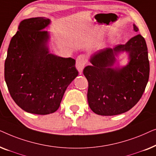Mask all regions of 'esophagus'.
Returning <instances> with one entry per match:
<instances>
[{
	"instance_id": "34e87169",
	"label": "esophagus",
	"mask_w": 156,
	"mask_h": 156,
	"mask_svg": "<svg viewBox=\"0 0 156 156\" xmlns=\"http://www.w3.org/2000/svg\"><path fill=\"white\" fill-rule=\"evenodd\" d=\"M87 62V57L85 55H81L80 56L77 57V58L76 59V68L78 70L79 73L82 74V72L84 69V68L86 65Z\"/></svg>"
}]
</instances>
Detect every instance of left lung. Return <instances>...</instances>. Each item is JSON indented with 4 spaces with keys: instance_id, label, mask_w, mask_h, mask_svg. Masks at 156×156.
<instances>
[{
    "instance_id": "left-lung-1",
    "label": "left lung",
    "mask_w": 156,
    "mask_h": 156,
    "mask_svg": "<svg viewBox=\"0 0 156 156\" xmlns=\"http://www.w3.org/2000/svg\"><path fill=\"white\" fill-rule=\"evenodd\" d=\"M133 30L138 27L133 24ZM128 55V63L120 66L119 55ZM91 65L84 69L89 83L87 100L93 112L101 116H114L133 108L141 98L148 82L150 65L146 40L140 35L125 44L96 52L89 59Z\"/></svg>"
}]
</instances>
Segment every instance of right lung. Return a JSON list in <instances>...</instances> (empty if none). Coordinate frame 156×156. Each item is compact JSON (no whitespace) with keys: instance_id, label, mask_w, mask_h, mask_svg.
<instances>
[{"instance_id":"1","label":"right lung","mask_w":156,"mask_h":156,"mask_svg":"<svg viewBox=\"0 0 156 156\" xmlns=\"http://www.w3.org/2000/svg\"><path fill=\"white\" fill-rule=\"evenodd\" d=\"M50 19H25L10 40L4 75L10 94L25 112L46 115L58 109L67 87L78 76L75 59L50 53Z\"/></svg>"}]
</instances>
